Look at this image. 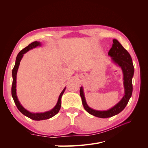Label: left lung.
I'll list each match as a JSON object with an SVG mask.
<instances>
[{
	"label": "left lung",
	"mask_w": 148,
	"mask_h": 148,
	"mask_svg": "<svg viewBox=\"0 0 148 148\" xmlns=\"http://www.w3.org/2000/svg\"><path fill=\"white\" fill-rule=\"evenodd\" d=\"M108 55L115 64H117L123 71V86L125 95L122 99L117 104L107 110H96L89 107L85 99L83 87L80 88L79 94L82 97L83 106L84 109L89 114L99 118L111 117L121 112L126 107L130 99L133 91L132 78L134 74V66L132 57L128 51L125 49L117 39H113V44Z\"/></svg>",
	"instance_id": "8db88e82"
}]
</instances>
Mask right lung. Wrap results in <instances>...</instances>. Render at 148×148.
<instances>
[{
	"label": "right lung",
	"mask_w": 148,
	"mask_h": 148,
	"mask_svg": "<svg viewBox=\"0 0 148 148\" xmlns=\"http://www.w3.org/2000/svg\"><path fill=\"white\" fill-rule=\"evenodd\" d=\"M41 42L38 41H34L32 43L29 44L28 46H26L25 48H24L18 53V54L17 55L16 58L15 64L14 67L12 70V77H13V82H12V96L13 99V101L15 102V104H16L18 109L20 112H21L24 115L26 116V117H29V119L34 120H46L49 119L52 117H53L55 115H56L59 112V110L61 107V98L62 95L65 90L66 87L63 89V91H62L59 97V99H58L57 104L56 106L53 107L52 109L51 110L45 112L43 113H32L30 112L28 110L25 109L24 107L21 106L20 102H19L18 97L16 96V74L17 71L18 69V67L20 65V62L23 57L24 53L27 52L31 49L33 48L36 47L37 46H41Z\"/></svg>",
	"instance_id": "obj_1"
}]
</instances>
